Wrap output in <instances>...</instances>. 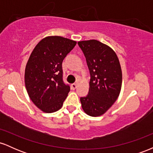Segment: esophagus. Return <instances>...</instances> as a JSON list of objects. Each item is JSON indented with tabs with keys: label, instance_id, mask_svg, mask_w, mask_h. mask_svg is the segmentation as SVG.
<instances>
[{
	"label": "esophagus",
	"instance_id": "1",
	"mask_svg": "<svg viewBox=\"0 0 153 153\" xmlns=\"http://www.w3.org/2000/svg\"><path fill=\"white\" fill-rule=\"evenodd\" d=\"M76 88H77V84L76 83H73L71 85V88L73 89V90H75Z\"/></svg>",
	"mask_w": 153,
	"mask_h": 153
}]
</instances>
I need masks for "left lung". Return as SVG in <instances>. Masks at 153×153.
<instances>
[{"instance_id": "8db88e82", "label": "left lung", "mask_w": 153, "mask_h": 153, "mask_svg": "<svg viewBox=\"0 0 153 153\" xmlns=\"http://www.w3.org/2000/svg\"><path fill=\"white\" fill-rule=\"evenodd\" d=\"M90 71L88 94L80 98L82 108L91 117H99L118 99L122 82L120 63L115 52L105 44L91 39L78 42Z\"/></svg>"}]
</instances>
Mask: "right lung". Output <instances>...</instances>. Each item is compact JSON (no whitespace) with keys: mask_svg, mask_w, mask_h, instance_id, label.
Masks as SVG:
<instances>
[{"mask_svg":"<svg viewBox=\"0 0 153 153\" xmlns=\"http://www.w3.org/2000/svg\"><path fill=\"white\" fill-rule=\"evenodd\" d=\"M76 42L59 36L44 38L26 63L24 81L32 102L45 113L60 109L71 88L62 80V61Z\"/></svg>","mask_w":153,"mask_h":153,"instance_id":"right-lung-1","label":"right lung"}]
</instances>
